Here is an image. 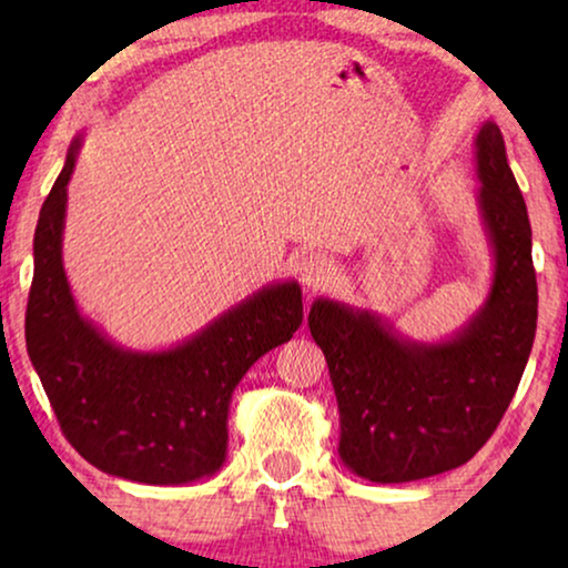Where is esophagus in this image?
Here are the masks:
<instances>
[{"instance_id": "esophagus-1", "label": "esophagus", "mask_w": 568, "mask_h": 568, "mask_svg": "<svg viewBox=\"0 0 568 568\" xmlns=\"http://www.w3.org/2000/svg\"><path fill=\"white\" fill-rule=\"evenodd\" d=\"M331 274H333L331 261L321 253H310L305 258L297 261V276L307 292L323 290V286L328 284Z\"/></svg>"}]
</instances>
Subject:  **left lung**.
Masks as SVG:
<instances>
[{
	"label": "left lung",
	"instance_id": "obj_1",
	"mask_svg": "<svg viewBox=\"0 0 568 568\" xmlns=\"http://www.w3.org/2000/svg\"><path fill=\"white\" fill-rule=\"evenodd\" d=\"M478 204L494 247L484 307L442 344H418L367 310L310 307L341 414L338 455L356 476L406 484L460 468L486 445L515 398L538 325L532 230L504 136H476Z\"/></svg>",
	"mask_w": 568,
	"mask_h": 568
}]
</instances>
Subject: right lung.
Listing matches in <instances>:
<instances>
[{
    "label": "right lung",
    "instance_id": "1",
    "mask_svg": "<svg viewBox=\"0 0 568 568\" xmlns=\"http://www.w3.org/2000/svg\"><path fill=\"white\" fill-rule=\"evenodd\" d=\"M80 139L43 201L33 237L26 344L77 453L111 476L191 484L222 468L232 390L302 325L297 282L271 284L168 352H129L74 305L61 263L67 183Z\"/></svg>",
    "mask_w": 568,
    "mask_h": 568
}]
</instances>
